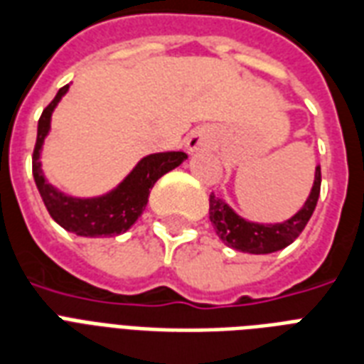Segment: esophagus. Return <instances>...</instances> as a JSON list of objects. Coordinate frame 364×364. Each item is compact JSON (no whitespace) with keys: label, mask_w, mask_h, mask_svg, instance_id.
Returning <instances> with one entry per match:
<instances>
[{"label":"esophagus","mask_w":364,"mask_h":364,"mask_svg":"<svg viewBox=\"0 0 364 364\" xmlns=\"http://www.w3.org/2000/svg\"><path fill=\"white\" fill-rule=\"evenodd\" d=\"M213 144V136L209 130H193L188 138H186V149L190 153H196V151H205V149H209Z\"/></svg>","instance_id":"1"}]
</instances>
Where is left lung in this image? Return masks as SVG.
<instances>
[{"label": "left lung", "instance_id": "obj_1", "mask_svg": "<svg viewBox=\"0 0 364 364\" xmlns=\"http://www.w3.org/2000/svg\"><path fill=\"white\" fill-rule=\"evenodd\" d=\"M318 193H321V165H316L313 188L303 207L282 223H253L240 217L218 193H211L209 198V218L217 236L228 247L251 255H267L296 242L315 211Z\"/></svg>", "mask_w": 364, "mask_h": 364}]
</instances>
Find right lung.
Wrapping results in <instances>:
<instances>
[{"instance_id":"right-lung-1","label":"right lung","mask_w":364,"mask_h":364,"mask_svg":"<svg viewBox=\"0 0 364 364\" xmlns=\"http://www.w3.org/2000/svg\"><path fill=\"white\" fill-rule=\"evenodd\" d=\"M67 92L68 84L57 92L53 101L43 109L42 117L38 120L36 147L32 155V174L38 192L42 196L51 218L67 232L82 237H111L124 234L146 209L153 184L163 174L182 165L188 159V155L182 151L149 153L141 157L132 171L109 192L92 198H78L65 193L46 178L40 159H42L43 141L51 130L53 111Z\"/></svg>"}]
</instances>
